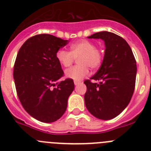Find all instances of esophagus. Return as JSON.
Returning <instances> with one entry per match:
<instances>
[{"instance_id":"obj_1","label":"esophagus","mask_w":151,"mask_h":151,"mask_svg":"<svg viewBox=\"0 0 151 151\" xmlns=\"http://www.w3.org/2000/svg\"><path fill=\"white\" fill-rule=\"evenodd\" d=\"M80 83H81V82H80V81H76V80H75V81H74V85L77 86V85H79V84H80Z\"/></svg>"}]
</instances>
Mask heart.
Wrapping results in <instances>:
<instances>
[{"instance_id": "heart-1", "label": "heart", "mask_w": 151, "mask_h": 151, "mask_svg": "<svg viewBox=\"0 0 151 151\" xmlns=\"http://www.w3.org/2000/svg\"><path fill=\"white\" fill-rule=\"evenodd\" d=\"M104 50L96 47L95 44L91 41L83 39L72 44L70 51L60 49L56 53L59 63L64 67H69L73 64L75 59L78 58L79 65L65 71L68 78L74 80H80L88 74V68L95 70L101 65L104 60Z\"/></svg>"}]
</instances>
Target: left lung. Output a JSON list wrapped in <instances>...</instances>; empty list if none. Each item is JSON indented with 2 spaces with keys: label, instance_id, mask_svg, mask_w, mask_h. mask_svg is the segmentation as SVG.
<instances>
[{
  "label": "left lung",
  "instance_id": "left-lung-1",
  "mask_svg": "<svg viewBox=\"0 0 151 151\" xmlns=\"http://www.w3.org/2000/svg\"><path fill=\"white\" fill-rule=\"evenodd\" d=\"M88 38L104 40L106 49L99 70L84 81L87 87L86 106L97 118L110 120L123 112L133 96L137 71L136 59L127 42L115 33L102 31Z\"/></svg>",
  "mask_w": 151,
  "mask_h": 151
}]
</instances>
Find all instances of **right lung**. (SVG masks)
I'll return each instance as SVG.
<instances>
[{
    "instance_id": "1",
    "label": "right lung",
    "mask_w": 151,
    "mask_h": 151,
    "mask_svg": "<svg viewBox=\"0 0 151 151\" xmlns=\"http://www.w3.org/2000/svg\"><path fill=\"white\" fill-rule=\"evenodd\" d=\"M68 43V40L50 34L36 35L17 54L13 70L17 95L26 112L44 123L63 116L74 91L72 79L58 82L64 72L56 53Z\"/></svg>"
}]
</instances>
